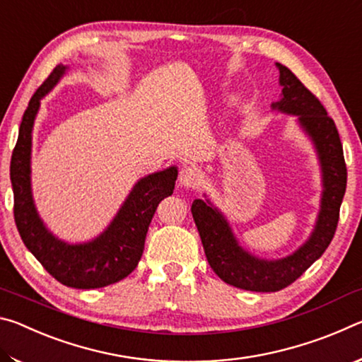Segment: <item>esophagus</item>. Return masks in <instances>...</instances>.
Listing matches in <instances>:
<instances>
[{
	"label": "esophagus",
	"mask_w": 362,
	"mask_h": 362,
	"mask_svg": "<svg viewBox=\"0 0 362 362\" xmlns=\"http://www.w3.org/2000/svg\"><path fill=\"white\" fill-rule=\"evenodd\" d=\"M199 180H201L199 170H196L194 168H182L180 175H179V182L182 187L194 188L199 183Z\"/></svg>",
	"instance_id": "obj_1"
}]
</instances>
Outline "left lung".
<instances>
[{
    "instance_id": "left-lung-1",
    "label": "left lung",
    "mask_w": 362,
    "mask_h": 362,
    "mask_svg": "<svg viewBox=\"0 0 362 362\" xmlns=\"http://www.w3.org/2000/svg\"><path fill=\"white\" fill-rule=\"evenodd\" d=\"M279 70L281 99L272 110L296 116L306 137L315 146L321 168V204L315 228L302 246L276 260L260 259L238 243L230 222L211 199H194L192 214L211 268L226 284L254 292H276L292 284L324 254L332 241L343 194L346 189V164L335 122L326 108L300 79L276 64Z\"/></svg>"
}]
</instances>
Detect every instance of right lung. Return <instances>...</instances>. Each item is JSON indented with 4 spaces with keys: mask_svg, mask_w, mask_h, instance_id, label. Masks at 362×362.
<instances>
[{
    "mask_svg": "<svg viewBox=\"0 0 362 362\" xmlns=\"http://www.w3.org/2000/svg\"><path fill=\"white\" fill-rule=\"evenodd\" d=\"M66 70L69 66L57 65L23 113L11 158L14 218L23 244L59 283L75 289H97L124 279L139 265L156 207L174 192L177 168L170 166L137 180L112 222L94 240L70 244L52 235L33 201L32 132L41 99L51 93Z\"/></svg>",
    "mask_w": 362,
    "mask_h": 362,
    "instance_id": "add662e5",
    "label": "right lung"
}]
</instances>
